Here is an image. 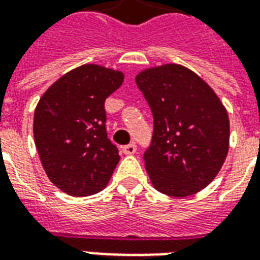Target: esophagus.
I'll list each match as a JSON object with an SVG mask.
<instances>
[{
  "instance_id": "34e87169",
  "label": "esophagus",
  "mask_w": 260,
  "mask_h": 260,
  "mask_svg": "<svg viewBox=\"0 0 260 260\" xmlns=\"http://www.w3.org/2000/svg\"><path fill=\"white\" fill-rule=\"evenodd\" d=\"M122 153H124V154H128V156H131V154H135L136 153L135 143H129V145H126V146L122 147Z\"/></svg>"
}]
</instances>
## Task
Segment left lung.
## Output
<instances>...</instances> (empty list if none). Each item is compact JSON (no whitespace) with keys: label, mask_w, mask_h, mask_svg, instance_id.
Listing matches in <instances>:
<instances>
[{"label":"left lung","mask_w":260,"mask_h":260,"mask_svg":"<svg viewBox=\"0 0 260 260\" xmlns=\"http://www.w3.org/2000/svg\"><path fill=\"white\" fill-rule=\"evenodd\" d=\"M135 80L154 119L152 145L143 156L153 186L175 198L202 191L229 153L230 119L223 103L184 65L143 69Z\"/></svg>","instance_id":"8db88e82"}]
</instances>
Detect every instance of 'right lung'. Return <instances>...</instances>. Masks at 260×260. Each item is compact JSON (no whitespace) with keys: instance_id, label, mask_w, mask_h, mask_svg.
<instances>
[{"instance_id":"obj_1","label":"right lung","mask_w":260,"mask_h":260,"mask_svg":"<svg viewBox=\"0 0 260 260\" xmlns=\"http://www.w3.org/2000/svg\"><path fill=\"white\" fill-rule=\"evenodd\" d=\"M124 82L121 71L85 64L62 75L35 110L33 135L48 180L71 196L103 191L119 161L107 138L104 102Z\"/></svg>"}]
</instances>
